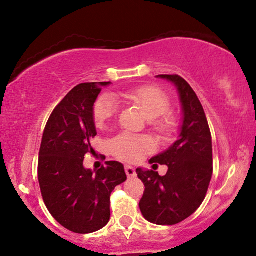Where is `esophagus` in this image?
Masks as SVG:
<instances>
[{
  "label": "esophagus",
  "instance_id": "obj_1",
  "mask_svg": "<svg viewBox=\"0 0 256 256\" xmlns=\"http://www.w3.org/2000/svg\"><path fill=\"white\" fill-rule=\"evenodd\" d=\"M124 171H126V174H127V176L129 178H132V177L136 176L135 169L132 166H124Z\"/></svg>",
  "mask_w": 256,
  "mask_h": 256
}]
</instances>
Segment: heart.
I'll return each mask as SVG.
<instances>
[{"label":"heart","instance_id":"1","mask_svg":"<svg viewBox=\"0 0 256 256\" xmlns=\"http://www.w3.org/2000/svg\"><path fill=\"white\" fill-rule=\"evenodd\" d=\"M118 96L141 108L148 120H155L154 124L160 132H170L174 129V118L170 114H166L170 107L169 96L162 90L155 86H140L118 93ZM116 112L118 102L114 98L107 94L101 96L93 107L94 124L100 129L106 128L115 118ZM110 146L114 156L127 162H138L146 154L154 149V143L148 136L134 135L129 132H122L115 136Z\"/></svg>","mask_w":256,"mask_h":256}]
</instances>
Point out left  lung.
<instances>
[{
    "mask_svg": "<svg viewBox=\"0 0 256 256\" xmlns=\"http://www.w3.org/2000/svg\"><path fill=\"white\" fill-rule=\"evenodd\" d=\"M176 86L182 104L180 132L177 141L149 160L168 166L166 176L155 170L136 169L144 184L140 210L156 225H176L188 218L204 202L213 172L212 138L204 108L191 86L174 74H160Z\"/></svg>",
    "mask_w": 256,
    "mask_h": 256,
    "instance_id": "8db88e82",
    "label": "left lung"
}]
</instances>
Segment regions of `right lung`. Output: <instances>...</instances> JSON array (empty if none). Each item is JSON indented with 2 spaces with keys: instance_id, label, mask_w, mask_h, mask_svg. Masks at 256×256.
Masks as SVG:
<instances>
[{
  "instance_id": "right-lung-1",
  "label": "right lung",
  "mask_w": 256,
  "mask_h": 256,
  "mask_svg": "<svg viewBox=\"0 0 256 256\" xmlns=\"http://www.w3.org/2000/svg\"><path fill=\"white\" fill-rule=\"evenodd\" d=\"M110 82H85L70 90L45 126L38 158V182L51 216L74 233H93L110 218V194L127 180L121 163L110 160L101 169L84 166L93 154L96 135L94 102Z\"/></svg>"
}]
</instances>
